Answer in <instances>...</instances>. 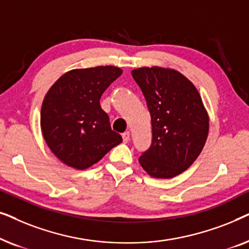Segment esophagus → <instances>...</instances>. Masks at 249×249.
Returning <instances> with one entry per match:
<instances>
[{"instance_id":"obj_1","label":"esophagus","mask_w":249,"mask_h":249,"mask_svg":"<svg viewBox=\"0 0 249 249\" xmlns=\"http://www.w3.org/2000/svg\"><path fill=\"white\" fill-rule=\"evenodd\" d=\"M122 139H124V142H128L129 139H130V132L124 131V134H122Z\"/></svg>"}]
</instances>
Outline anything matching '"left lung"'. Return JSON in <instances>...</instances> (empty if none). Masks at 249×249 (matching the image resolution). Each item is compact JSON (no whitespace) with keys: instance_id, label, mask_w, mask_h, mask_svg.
I'll return each mask as SVG.
<instances>
[{"instance_id":"1","label":"left lung","mask_w":249,"mask_h":249,"mask_svg":"<svg viewBox=\"0 0 249 249\" xmlns=\"http://www.w3.org/2000/svg\"><path fill=\"white\" fill-rule=\"evenodd\" d=\"M132 78L144 94L152 144L139 163L153 178L180 175L198 158L209 134V117L196 87L178 71L139 68Z\"/></svg>"}]
</instances>
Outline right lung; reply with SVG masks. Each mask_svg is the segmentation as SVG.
Here are the masks:
<instances>
[{
    "mask_svg": "<svg viewBox=\"0 0 249 249\" xmlns=\"http://www.w3.org/2000/svg\"><path fill=\"white\" fill-rule=\"evenodd\" d=\"M121 73L112 66L74 69L47 91L40 127L51 151L67 165L89 168L122 142L100 105L102 94Z\"/></svg>",
    "mask_w": 249,
    "mask_h": 249,
    "instance_id": "1",
    "label": "right lung"
}]
</instances>
